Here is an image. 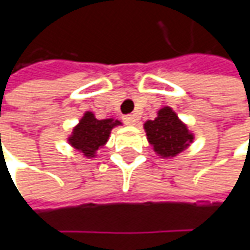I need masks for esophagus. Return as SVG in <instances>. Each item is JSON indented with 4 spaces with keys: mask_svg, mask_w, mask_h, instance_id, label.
<instances>
[{
    "mask_svg": "<svg viewBox=\"0 0 250 250\" xmlns=\"http://www.w3.org/2000/svg\"><path fill=\"white\" fill-rule=\"evenodd\" d=\"M138 117L135 115V114H130V115H125L124 117V122L126 124V125H135L136 122H138Z\"/></svg>",
    "mask_w": 250,
    "mask_h": 250,
    "instance_id": "obj_1",
    "label": "esophagus"
}]
</instances>
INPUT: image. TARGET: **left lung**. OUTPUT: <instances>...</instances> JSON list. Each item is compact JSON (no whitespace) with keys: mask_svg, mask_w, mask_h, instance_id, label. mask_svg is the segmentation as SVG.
<instances>
[{"mask_svg":"<svg viewBox=\"0 0 250 250\" xmlns=\"http://www.w3.org/2000/svg\"><path fill=\"white\" fill-rule=\"evenodd\" d=\"M143 126L153 150L163 159L178 156L195 139V135L171 107L160 108L157 117L153 121H146Z\"/></svg>","mask_w":250,"mask_h":250,"instance_id":"obj_1","label":"left lung"}]
</instances>
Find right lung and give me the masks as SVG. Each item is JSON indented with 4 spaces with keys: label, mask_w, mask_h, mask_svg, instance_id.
I'll list each match as a JSON object with an SVG mask.
<instances>
[{
    "label": "right lung",
    "mask_w": 250,
    "mask_h": 250,
    "mask_svg": "<svg viewBox=\"0 0 250 250\" xmlns=\"http://www.w3.org/2000/svg\"><path fill=\"white\" fill-rule=\"evenodd\" d=\"M118 125H121V121L114 118L97 120L93 112L86 111L69 135L68 143L84 157H96L97 150L107 143L111 130Z\"/></svg>",
    "instance_id": "obj_1"
}]
</instances>
